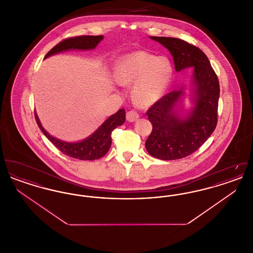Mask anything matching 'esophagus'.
<instances>
[{"label":"esophagus","mask_w":253,"mask_h":253,"mask_svg":"<svg viewBox=\"0 0 253 253\" xmlns=\"http://www.w3.org/2000/svg\"><path fill=\"white\" fill-rule=\"evenodd\" d=\"M138 118H139V115L135 111H132V110L127 112V114H126V119H127V121H130V122L136 121Z\"/></svg>","instance_id":"34e87169"}]
</instances>
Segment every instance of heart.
Returning <instances> with one entry per match:
<instances>
[{"instance_id":"obj_1","label":"heart","mask_w":253,"mask_h":253,"mask_svg":"<svg viewBox=\"0 0 253 253\" xmlns=\"http://www.w3.org/2000/svg\"><path fill=\"white\" fill-rule=\"evenodd\" d=\"M173 73L167 57H157L144 51L133 52L121 58L115 69L119 84H133L132 98L140 105H151L158 100L170 83Z\"/></svg>"}]
</instances>
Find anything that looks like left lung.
Returning a JSON list of instances; mask_svg holds the SVG:
<instances>
[{
    "label": "left lung",
    "instance_id": "left-lung-1",
    "mask_svg": "<svg viewBox=\"0 0 253 253\" xmlns=\"http://www.w3.org/2000/svg\"><path fill=\"white\" fill-rule=\"evenodd\" d=\"M168 49L176 72L194 68L192 79L193 107L183 116L177 112L185 87L162 96L148 110L153 131L145 142L147 152L161 160L188 157L199 149L213 132L217 124L220 87L216 74L202 50L169 37H150Z\"/></svg>",
    "mask_w": 253,
    "mask_h": 253
}]
</instances>
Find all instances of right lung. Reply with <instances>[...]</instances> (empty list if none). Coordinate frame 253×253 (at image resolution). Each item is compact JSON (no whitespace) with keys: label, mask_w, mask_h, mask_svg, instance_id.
I'll use <instances>...</instances> for the list:
<instances>
[{"label":"right lung","mask_w":253,"mask_h":253,"mask_svg":"<svg viewBox=\"0 0 253 253\" xmlns=\"http://www.w3.org/2000/svg\"><path fill=\"white\" fill-rule=\"evenodd\" d=\"M102 35L72 37L69 39H65L51 49L45 55V58H48L50 56L58 54L62 51L72 49L90 50L96 48V45L102 41ZM35 119L41 131L43 132V134L62 154L80 160H95L104 157L107 154L112 144L111 133L114 129L121 126L125 122V110L121 109L116 114L109 117L95 132L79 142H66L52 136L42 126V123L37 116L36 112Z\"/></svg>","instance_id":"obj_1"}]
</instances>
